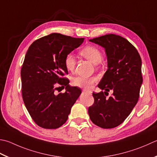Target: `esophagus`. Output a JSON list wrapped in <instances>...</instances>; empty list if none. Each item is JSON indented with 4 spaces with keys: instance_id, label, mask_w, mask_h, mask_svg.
<instances>
[{
    "instance_id": "obj_1",
    "label": "esophagus",
    "mask_w": 157,
    "mask_h": 157,
    "mask_svg": "<svg viewBox=\"0 0 157 157\" xmlns=\"http://www.w3.org/2000/svg\"><path fill=\"white\" fill-rule=\"evenodd\" d=\"M83 93H86V94H92V91L88 90H83Z\"/></svg>"
}]
</instances>
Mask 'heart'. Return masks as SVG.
I'll return each mask as SVG.
<instances>
[{
    "label": "heart",
    "mask_w": 157,
    "mask_h": 157,
    "mask_svg": "<svg viewBox=\"0 0 157 157\" xmlns=\"http://www.w3.org/2000/svg\"><path fill=\"white\" fill-rule=\"evenodd\" d=\"M79 54L90 60L94 64L99 63L103 59V54L99 48L93 45H87L82 48L79 51ZM64 64L65 68L71 71L75 67V60L71 54L66 55L64 59ZM97 82V78L95 77H83L77 76L73 79V84L79 88H90L94 83Z\"/></svg>",
    "instance_id": "heart-1"
}]
</instances>
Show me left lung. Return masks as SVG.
Returning a JSON list of instances; mask_svg holds the SVG:
<instances>
[{"label": "left lung", "mask_w": 157, "mask_h": 157, "mask_svg": "<svg viewBox=\"0 0 157 157\" xmlns=\"http://www.w3.org/2000/svg\"><path fill=\"white\" fill-rule=\"evenodd\" d=\"M89 41L105 48L108 69L98 84L106 92L93 93L94 102L88 114L98 127L112 128L124 121L137 103L143 82L142 59L136 48L119 35L109 34ZM110 90L113 94L107 98L105 93Z\"/></svg>", "instance_id": "left-lung-1"}]
</instances>
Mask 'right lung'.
<instances>
[{"instance_id":"1","label":"right lung","mask_w":157,"mask_h":157,"mask_svg":"<svg viewBox=\"0 0 157 157\" xmlns=\"http://www.w3.org/2000/svg\"><path fill=\"white\" fill-rule=\"evenodd\" d=\"M84 40L52 33L36 40L28 50L21 69V93L28 112L39 127H61L80 95V89L70 86L63 77L68 74L64 59ZM58 84L66 87L64 94L55 93Z\"/></svg>"}]
</instances>
